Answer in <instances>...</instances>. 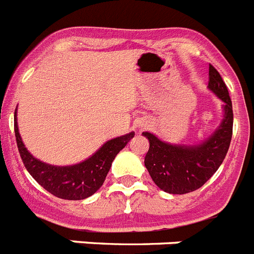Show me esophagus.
<instances>
[{"label":"esophagus","mask_w":254,"mask_h":254,"mask_svg":"<svg viewBox=\"0 0 254 254\" xmlns=\"http://www.w3.org/2000/svg\"><path fill=\"white\" fill-rule=\"evenodd\" d=\"M141 126V127H143V126H145V125H143V123H142V125H140Z\"/></svg>","instance_id":"esophagus-1"}]
</instances>
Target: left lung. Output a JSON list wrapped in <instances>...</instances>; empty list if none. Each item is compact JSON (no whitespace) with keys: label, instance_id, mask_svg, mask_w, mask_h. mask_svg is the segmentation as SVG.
Returning <instances> with one entry per match:
<instances>
[{"label":"left lung","instance_id":"left-lung-1","mask_svg":"<svg viewBox=\"0 0 254 254\" xmlns=\"http://www.w3.org/2000/svg\"><path fill=\"white\" fill-rule=\"evenodd\" d=\"M207 89L223 104V120L212 133L194 145L169 143L151 132H142L150 147L145 167L160 190L185 194L202 187L219 169L228 152L233 134V107L228 87L215 67H208Z\"/></svg>","mask_w":254,"mask_h":254}]
</instances>
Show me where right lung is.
I'll return each mask as SVG.
<instances>
[{"label":"right lung","instance_id":"1","mask_svg":"<svg viewBox=\"0 0 254 254\" xmlns=\"http://www.w3.org/2000/svg\"><path fill=\"white\" fill-rule=\"evenodd\" d=\"M17 109L15 111V136L22 163L30 176L44 190L58 198L84 199L93 196L103 186L117 154L134 136L129 132L104 142L91 156L73 165H52L34 158L25 147L17 127Z\"/></svg>","mask_w":254,"mask_h":254}]
</instances>
